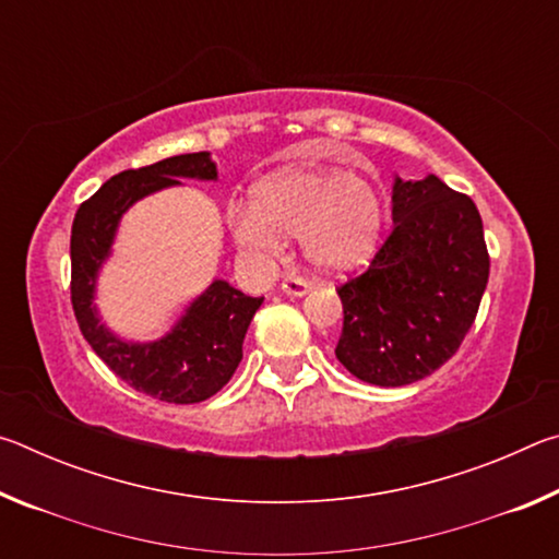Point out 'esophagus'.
Segmentation results:
<instances>
[{"label":"esophagus","mask_w":559,"mask_h":559,"mask_svg":"<svg viewBox=\"0 0 559 559\" xmlns=\"http://www.w3.org/2000/svg\"><path fill=\"white\" fill-rule=\"evenodd\" d=\"M281 288H283V293H286V296H306V293L310 290V283L306 278L293 276V273H290V276L283 278Z\"/></svg>","instance_id":"obj_1"}]
</instances>
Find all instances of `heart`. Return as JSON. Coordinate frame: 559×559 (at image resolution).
I'll return each mask as SVG.
<instances>
[{
  "instance_id": "b5f03b06",
  "label": "heart",
  "mask_w": 559,
  "mask_h": 559,
  "mask_svg": "<svg viewBox=\"0 0 559 559\" xmlns=\"http://www.w3.org/2000/svg\"><path fill=\"white\" fill-rule=\"evenodd\" d=\"M382 197L372 182L333 167H286L251 187L249 206H234L236 241L269 257L283 236H300L318 271H347L370 257L382 229Z\"/></svg>"
}]
</instances>
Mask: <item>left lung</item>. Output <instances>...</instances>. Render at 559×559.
Instances as JSON below:
<instances>
[{"mask_svg": "<svg viewBox=\"0 0 559 559\" xmlns=\"http://www.w3.org/2000/svg\"><path fill=\"white\" fill-rule=\"evenodd\" d=\"M392 219L367 271L337 286L345 318L335 355L377 386L419 382L456 355L490 271L476 204L437 175L396 177Z\"/></svg>", "mask_w": 559, "mask_h": 559, "instance_id": "left-lung-1", "label": "left lung"}]
</instances>
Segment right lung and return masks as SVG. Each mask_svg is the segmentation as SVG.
Wrapping results in <instances>:
<instances>
[{"mask_svg": "<svg viewBox=\"0 0 559 559\" xmlns=\"http://www.w3.org/2000/svg\"><path fill=\"white\" fill-rule=\"evenodd\" d=\"M177 177L216 179L210 153H189L110 177L75 212L71 229V302L83 337L122 382L169 404L210 400L231 380L241 345L263 298L243 296L226 281H214L179 323L155 343H126L100 323L93 306L96 276L108 259L120 216Z\"/></svg>", "mask_w": 559, "mask_h": 559, "instance_id": "obj_1", "label": "right lung"}]
</instances>
